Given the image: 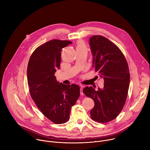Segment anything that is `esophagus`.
Segmentation results:
<instances>
[{
    "label": "esophagus",
    "instance_id": "esophagus-1",
    "mask_svg": "<svg viewBox=\"0 0 150 150\" xmlns=\"http://www.w3.org/2000/svg\"><path fill=\"white\" fill-rule=\"evenodd\" d=\"M80 94L81 95H83V92H82V88H80Z\"/></svg>",
    "mask_w": 150,
    "mask_h": 150
}]
</instances>
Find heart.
<instances>
[{"mask_svg": "<svg viewBox=\"0 0 150 150\" xmlns=\"http://www.w3.org/2000/svg\"><path fill=\"white\" fill-rule=\"evenodd\" d=\"M82 48H85V46L83 42L81 41H79L77 42V46H76V49H82Z\"/></svg>", "mask_w": 150, "mask_h": 150, "instance_id": "heart-1", "label": "heart"}]
</instances>
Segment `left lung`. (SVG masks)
Instances as JSON below:
<instances>
[{
  "mask_svg": "<svg viewBox=\"0 0 150 150\" xmlns=\"http://www.w3.org/2000/svg\"><path fill=\"white\" fill-rule=\"evenodd\" d=\"M90 45L93 67L104 79V87L96 90L91 86L86 87L83 93L94 101L90 111L91 119L107 123L119 115L125 104L130 81L129 67L122 51L107 38L93 35L90 39Z\"/></svg>",
  "mask_w": 150,
  "mask_h": 150,
  "instance_id": "left-lung-1",
  "label": "left lung"
}]
</instances>
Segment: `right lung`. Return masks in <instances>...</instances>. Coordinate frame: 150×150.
I'll return each instance as SVG.
<instances>
[{"instance_id": "1", "label": "right lung", "mask_w": 150, "mask_h": 150, "mask_svg": "<svg viewBox=\"0 0 150 150\" xmlns=\"http://www.w3.org/2000/svg\"><path fill=\"white\" fill-rule=\"evenodd\" d=\"M71 43L68 40H50L33 52L28 64L31 97L41 112L56 124L69 120L71 108L80 95L78 85L60 83L54 76L60 68L61 50Z\"/></svg>"}]
</instances>
